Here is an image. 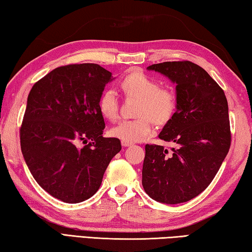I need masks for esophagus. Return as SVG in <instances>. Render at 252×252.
Instances as JSON below:
<instances>
[{
    "label": "esophagus",
    "instance_id": "34e87169",
    "mask_svg": "<svg viewBox=\"0 0 252 252\" xmlns=\"http://www.w3.org/2000/svg\"><path fill=\"white\" fill-rule=\"evenodd\" d=\"M121 144H122V146H125V148H126V146H131L132 145L131 142H126V141H121Z\"/></svg>",
    "mask_w": 252,
    "mask_h": 252
}]
</instances>
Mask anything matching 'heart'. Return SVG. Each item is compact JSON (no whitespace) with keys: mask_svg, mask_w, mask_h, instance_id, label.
Masks as SVG:
<instances>
[{"mask_svg":"<svg viewBox=\"0 0 252 252\" xmlns=\"http://www.w3.org/2000/svg\"><path fill=\"white\" fill-rule=\"evenodd\" d=\"M126 95H133L140 101L136 106L138 117L132 120H121L110 129L114 138L126 142L144 140L153 129V121L158 125L168 122L176 110V94L171 88L161 87L159 81L143 72H132L121 82ZM98 109L103 118L114 120L118 117L119 99L116 91L104 89L98 100Z\"/></svg>","mask_w":252,"mask_h":252,"instance_id":"b5f03b06","label":"heart"}]
</instances>
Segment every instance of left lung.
Segmentation results:
<instances>
[{
    "instance_id": "1",
    "label": "left lung",
    "mask_w": 252,
    "mask_h": 252,
    "mask_svg": "<svg viewBox=\"0 0 252 252\" xmlns=\"http://www.w3.org/2000/svg\"><path fill=\"white\" fill-rule=\"evenodd\" d=\"M148 69L176 84V111L158 138L177 146L171 154L162 145H145L142 185L157 202H189L207 189L229 151L226 95L207 71L191 62L159 63Z\"/></svg>"
}]
</instances>
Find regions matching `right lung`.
<instances>
[{
	"instance_id": "1",
	"label": "right lung",
	"mask_w": 252,
	"mask_h": 252,
	"mask_svg": "<svg viewBox=\"0 0 252 252\" xmlns=\"http://www.w3.org/2000/svg\"><path fill=\"white\" fill-rule=\"evenodd\" d=\"M111 80L97 63H76L52 70L30 91L20 130L23 157L38 185L65 203L94 195L121 150L120 140L102 136L106 125L98 109Z\"/></svg>"
}]
</instances>
